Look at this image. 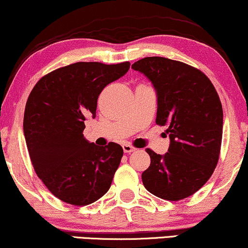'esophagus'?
I'll return each instance as SVG.
<instances>
[{"instance_id":"obj_1","label":"esophagus","mask_w":248,"mask_h":248,"mask_svg":"<svg viewBox=\"0 0 248 248\" xmlns=\"http://www.w3.org/2000/svg\"><path fill=\"white\" fill-rule=\"evenodd\" d=\"M122 149H124V151L126 153H130V152H134L135 150H136V147L130 145V144H124V145H122Z\"/></svg>"}]
</instances>
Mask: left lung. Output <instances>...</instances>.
Listing matches in <instances>:
<instances>
[{"instance_id": "obj_1", "label": "left lung", "mask_w": 248, "mask_h": 248, "mask_svg": "<svg viewBox=\"0 0 248 248\" xmlns=\"http://www.w3.org/2000/svg\"><path fill=\"white\" fill-rule=\"evenodd\" d=\"M131 68L147 77L158 96L155 124L167 126L166 155L146 149L151 158L143 171L145 189L177 202L196 193L209 180L221 151L223 111L211 80L198 68L164 57H145Z\"/></svg>"}]
</instances>
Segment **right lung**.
I'll list each match as a JSON object with an SVG mask.
<instances>
[{
	"label": "right lung",
	"instance_id": "add662e5",
	"mask_svg": "<svg viewBox=\"0 0 248 248\" xmlns=\"http://www.w3.org/2000/svg\"><path fill=\"white\" fill-rule=\"evenodd\" d=\"M129 66V62H74L41 78L28 96L24 135L31 161L62 202L90 205L111 186L124 150L113 142L97 146L82 133L87 118L96 117L99 93Z\"/></svg>",
	"mask_w": 248,
	"mask_h": 248
}]
</instances>
